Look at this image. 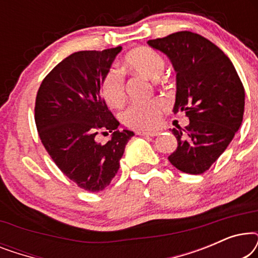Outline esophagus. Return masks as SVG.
I'll list each match as a JSON object with an SVG mask.
<instances>
[{
  "label": "esophagus",
  "mask_w": 258,
  "mask_h": 258,
  "mask_svg": "<svg viewBox=\"0 0 258 258\" xmlns=\"http://www.w3.org/2000/svg\"><path fill=\"white\" fill-rule=\"evenodd\" d=\"M136 134H137V135H140V136H151V137H154V136L158 135V132H144V130H137Z\"/></svg>",
  "instance_id": "obj_1"
}]
</instances>
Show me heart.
<instances>
[{
  "label": "heart",
  "instance_id": "1",
  "mask_svg": "<svg viewBox=\"0 0 258 258\" xmlns=\"http://www.w3.org/2000/svg\"><path fill=\"white\" fill-rule=\"evenodd\" d=\"M125 64L130 69L143 74L149 79H157L163 73L165 59L154 49L136 48L125 56ZM101 95L111 107H119L125 98L124 77L117 68L112 67L104 74L101 82ZM167 108L164 100L156 98L149 102H134L121 111L119 118L133 129H151L160 119L161 112Z\"/></svg>",
  "mask_w": 258,
  "mask_h": 258
}]
</instances>
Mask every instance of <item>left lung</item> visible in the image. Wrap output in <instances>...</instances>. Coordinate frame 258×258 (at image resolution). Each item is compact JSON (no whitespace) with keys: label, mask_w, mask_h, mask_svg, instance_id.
<instances>
[{"label":"left lung","mask_w":258,"mask_h":258,"mask_svg":"<svg viewBox=\"0 0 258 258\" xmlns=\"http://www.w3.org/2000/svg\"><path fill=\"white\" fill-rule=\"evenodd\" d=\"M148 44L171 59L177 73L174 114L189 117L184 129H171L177 149L168 160L185 174H203L242 124L244 87L228 56L199 34L178 31Z\"/></svg>","instance_id":"obj_1"}]
</instances>
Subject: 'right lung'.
<instances>
[{
  "instance_id": "right-lung-1",
  "label": "right lung",
  "mask_w": 258,
  "mask_h": 258,
  "mask_svg": "<svg viewBox=\"0 0 258 258\" xmlns=\"http://www.w3.org/2000/svg\"><path fill=\"white\" fill-rule=\"evenodd\" d=\"M122 47L74 52L42 81L35 101L41 142L59 170L81 189L98 192L117 174L125 144L134 136L117 130L118 121L101 97L104 74ZM113 133L102 145L98 132Z\"/></svg>"
}]
</instances>
